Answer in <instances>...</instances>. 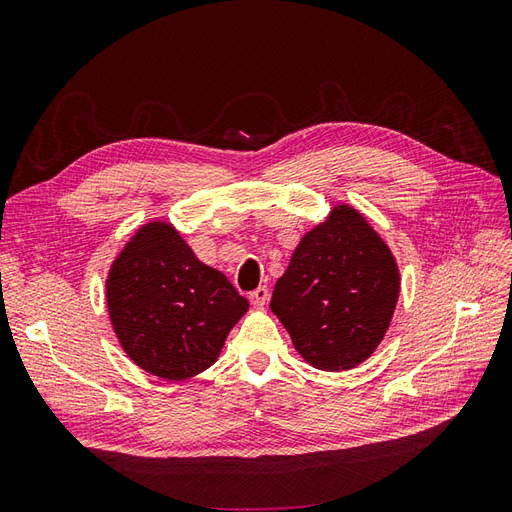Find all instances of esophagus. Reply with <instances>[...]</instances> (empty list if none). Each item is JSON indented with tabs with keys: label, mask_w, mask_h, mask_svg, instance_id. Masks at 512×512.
<instances>
[{
	"label": "esophagus",
	"mask_w": 512,
	"mask_h": 512,
	"mask_svg": "<svg viewBox=\"0 0 512 512\" xmlns=\"http://www.w3.org/2000/svg\"><path fill=\"white\" fill-rule=\"evenodd\" d=\"M267 301H269V290L265 286H260L254 292H250V303L254 307H265Z\"/></svg>",
	"instance_id": "esophagus-1"
}]
</instances>
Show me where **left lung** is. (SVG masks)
Instances as JSON below:
<instances>
[{"label": "left lung", "instance_id": "left-lung-1", "mask_svg": "<svg viewBox=\"0 0 512 512\" xmlns=\"http://www.w3.org/2000/svg\"><path fill=\"white\" fill-rule=\"evenodd\" d=\"M399 286L391 247L359 209L342 203L294 247L273 288L271 312L309 365L346 371L380 346Z\"/></svg>", "mask_w": 512, "mask_h": 512}]
</instances>
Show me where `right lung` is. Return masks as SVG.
Masks as SVG:
<instances>
[{
  "label": "right lung",
  "instance_id": "add662e5",
  "mask_svg": "<svg viewBox=\"0 0 512 512\" xmlns=\"http://www.w3.org/2000/svg\"><path fill=\"white\" fill-rule=\"evenodd\" d=\"M106 307L123 352L147 374L179 382L218 361L250 303L173 224L151 220L113 260Z\"/></svg>",
  "mask_w": 512,
  "mask_h": 512
}]
</instances>
